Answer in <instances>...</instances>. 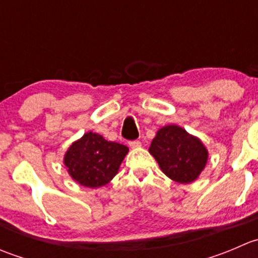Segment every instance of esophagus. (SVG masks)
Instances as JSON below:
<instances>
[{
	"instance_id": "esophagus-1",
	"label": "esophagus",
	"mask_w": 258,
	"mask_h": 258,
	"mask_svg": "<svg viewBox=\"0 0 258 258\" xmlns=\"http://www.w3.org/2000/svg\"><path fill=\"white\" fill-rule=\"evenodd\" d=\"M128 145L131 148H139L140 146H141V142L137 141V140H135V141H130Z\"/></svg>"
}]
</instances>
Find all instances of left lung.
Listing matches in <instances>:
<instances>
[{"mask_svg":"<svg viewBox=\"0 0 258 258\" xmlns=\"http://www.w3.org/2000/svg\"><path fill=\"white\" fill-rule=\"evenodd\" d=\"M148 151L162 172L178 183L194 182L204 171L209 158V152L200 139L176 124L158 130Z\"/></svg>","mask_w":258,"mask_h":258,"instance_id":"1","label":"left lung"}]
</instances>
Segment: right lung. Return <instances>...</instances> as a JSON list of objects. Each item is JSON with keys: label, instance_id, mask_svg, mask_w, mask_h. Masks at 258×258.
I'll use <instances>...</instances> for the list:
<instances>
[{"label": "right lung", "instance_id": "obj_1", "mask_svg": "<svg viewBox=\"0 0 258 258\" xmlns=\"http://www.w3.org/2000/svg\"><path fill=\"white\" fill-rule=\"evenodd\" d=\"M127 152V146L87 132L70 146L63 163L75 181L85 187L97 188L107 184L116 176Z\"/></svg>", "mask_w": 258, "mask_h": 258}]
</instances>
